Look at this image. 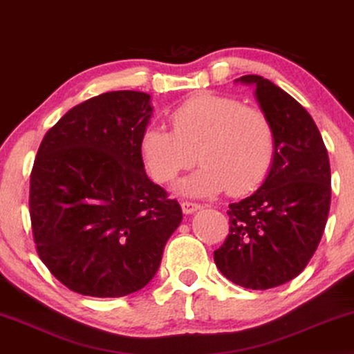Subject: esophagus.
<instances>
[{
  "mask_svg": "<svg viewBox=\"0 0 354 354\" xmlns=\"http://www.w3.org/2000/svg\"><path fill=\"white\" fill-rule=\"evenodd\" d=\"M181 209H183V212H185L186 215H191V214H194V212H197V210L201 209V204L185 201V202H181Z\"/></svg>",
  "mask_w": 354,
  "mask_h": 354,
  "instance_id": "34e87169",
  "label": "esophagus"
}]
</instances>
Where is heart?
I'll return each mask as SVG.
<instances>
[{
  "label": "heart",
  "mask_w": 354,
  "mask_h": 354,
  "mask_svg": "<svg viewBox=\"0 0 354 354\" xmlns=\"http://www.w3.org/2000/svg\"><path fill=\"white\" fill-rule=\"evenodd\" d=\"M173 131L149 126L140 136L144 167L155 181L173 180L192 167L199 150L202 167L173 186L185 197H209L228 189L248 194L262 185L275 157V131L266 111L239 98L199 93L174 108Z\"/></svg>",
  "instance_id": "1"
}]
</instances>
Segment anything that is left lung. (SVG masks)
Segmentation results:
<instances>
[{"label": "left lung", "mask_w": 354, "mask_h": 354, "mask_svg": "<svg viewBox=\"0 0 354 354\" xmlns=\"http://www.w3.org/2000/svg\"><path fill=\"white\" fill-rule=\"evenodd\" d=\"M234 82L256 87L275 131V157L262 186L230 204V233L214 261L233 283L268 290L298 277L319 246L330 210V163L314 120L293 97L262 75Z\"/></svg>", "instance_id": "left-lung-1"}]
</instances>
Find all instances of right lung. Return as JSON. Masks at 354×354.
<instances>
[{
	"mask_svg": "<svg viewBox=\"0 0 354 354\" xmlns=\"http://www.w3.org/2000/svg\"><path fill=\"white\" fill-rule=\"evenodd\" d=\"M150 95L115 91L69 110L41 140L30 174L37 252L71 291L120 298L157 273L181 207L149 180L139 142Z\"/></svg>",
	"mask_w": 354,
	"mask_h": 354,
	"instance_id": "add662e5",
	"label": "right lung"
}]
</instances>
